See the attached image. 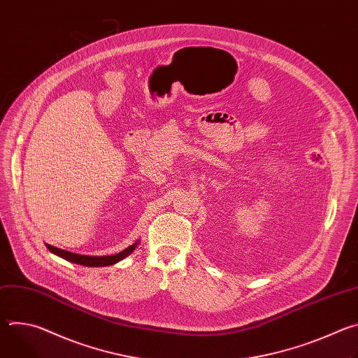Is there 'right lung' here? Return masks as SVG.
<instances>
[{
	"mask_svg": "<svg viewBox=\"0 0 358 358\" xmlns=\"http://www.w3.org/2000/svg\"><path fill=\"white\" fill-rule=\"evenodd\" d=\"M138 242L140 241L137 239L133 245H130L124 250H122L116 255H108V257H89V255L73 253V252H69V250H65V249H61V248H57V246H52V245H48V243H45V245L49 249V252H52L54 255H57V257H59V258H62L68 262L78 264V265H82V266H89V268H97V266H110V265H115V264L123 261L136 249Z\"/></svg>",
	"mask_w": 358,
	"mask_h": 358,
	"instance_id": "right-lung-1",
	"label": "right lung"
}]
</instances>
